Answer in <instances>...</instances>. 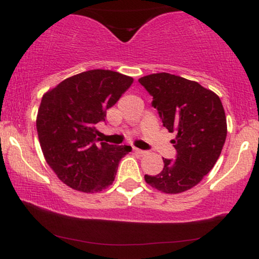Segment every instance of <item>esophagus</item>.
<instances>
[{"mask_svg":"<svg viewBox=\"0 0 259 259\" xmlns=\"http://www.w3.org/2000/svg\"><path fill=\"white\" fill-rule=\"evenodd\" d=\"M134 152H135L136 154H139V156H145V154L147 153L146 151H144V150H140V148H134Z\"/></svg>","mask_w":259,"mask_h":259,"instance_id":"1","label":"esophagus"}]
</instances>
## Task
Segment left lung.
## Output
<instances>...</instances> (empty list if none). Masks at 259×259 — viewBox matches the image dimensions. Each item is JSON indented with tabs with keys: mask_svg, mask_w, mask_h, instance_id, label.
<instances>
[{
	"mask_svg": "<svg viewBox=\"0 0 259 259\" xmlns=\"http://www.w3.org/2000/svg\"><path fill=\"white\" fill-rule=\"evenodd\" d=\"M139 82L153 97L163 126L175 133L171 144L177 150V158H163V170L145 180L164 194L192 189L214 167L227 139L221 99L198 82L169 73L150 74Z\"/></svg>",
	"mask_w": 259,
	"mask_h": 259,
	"instance_id": "left-lung-1",
	"label": "left lung"
}]
</instances>
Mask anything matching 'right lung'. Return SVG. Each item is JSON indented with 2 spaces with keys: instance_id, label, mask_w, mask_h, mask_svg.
I'll return each mask as SVG.
<instances>
[{
  "instance_id": "right-lung-1",
  "label": "right lung",
  "mask_w": 259,
  "mask_h": 259,
  "mask_svg": "<svg viewBox=\"0 0 259 259\" xmlns=\"http://www.w3.org/2000/svg\"><path fill=\"white\" fill-rule=\"evenodd\" d=\"M132 76L105 69L76 74L46 92L36 129L47 164L58 179L81 192L112 185L120 159L130 146L97 145L96 124L133 84Z\"/></svg>"
}]
</instances>
